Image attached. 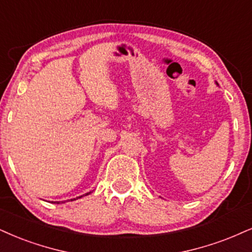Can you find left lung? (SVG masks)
Returning <instances> with one entry per match:
<instances>
[{
	"mask_svg": "<svg viewBox=\"0 0 252 252\" xmlns=\"http://www.w3.org/2000/svg\"><path fill=\"white\" fill-rule=\"evenodd\" d=\"M216 84H217V83H216ZM217 85H219V84H217Z\"/></svg>",
	"mask_w": 252,
	"mask_h": 252,
	"instance_id": "8db88e82",
	"label": "left lung"
}]
</instances>
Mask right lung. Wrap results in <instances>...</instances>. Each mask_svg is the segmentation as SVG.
Returning a JSON list of instances; mask_svg holds the SVG:
<instances>
[{
    "label": "right lung",
    "instance_id": "add662e5",
    "mask_svg": "<svg viewBox=\"0 0 252 252\" xmlns=\"http://www.w3.org/2000/svg\"><path fill=\"white\" fill-rule=\"evenodd\" d=\"M89 194H91V191H90V192H86V194H84V195H89ZM84 195H82V196H78V197H77V198H80V197H83ZM77 198H73V200H77ZM73 200H72V198H71L70 201H73ZM55 203H56V202H55ZM58 203H60V202H57V204H58Z\"/></svg>",
    "mask_w": 252,
    "mask_h": 252
}]
</instances>
